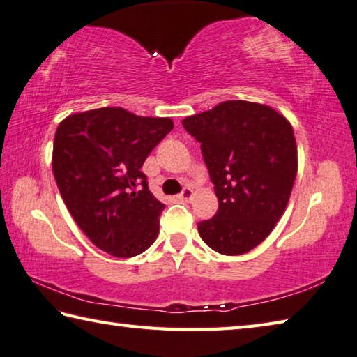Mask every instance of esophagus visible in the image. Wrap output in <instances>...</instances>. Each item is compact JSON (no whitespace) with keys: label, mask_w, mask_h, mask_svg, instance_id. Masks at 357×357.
Returning a JSON list of instances; mask_svg holds the SVG:
<instances>
[{"label":"esophagus","mask_w":357,"mask_h":357,"mask_svg":"<svg viewBox=\"0 0 357 357\" xmlns=\"http://www.w3.org/2000/svg\"><path fill=\"white\" fill-rule=\"evenodd\" d=\"M192 196H194V192H192L191 188H183V191L178 194V199L183 200V202H190L192 199Z\"/></svg>","instance_id":"esophagus-1"}]
</instances>
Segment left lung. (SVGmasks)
<instances>
[{
  "instance_id": "1",
  "label": "left lung",
  "mask_w": 357,
  "mask_h": 357,
  "mask_svg": "<svg viewBox=\"0 0 357 357\" xmlns=\"http://www.w3.org/2000/svg\"><path fill=\"white\" fill-rule=\"evenodd\" d=\"M181 124L200 143L219 200L197 224L200 238L222 255L259 245L287 206L297 176V143L289 121L271 107L225 100Z\"/></svg>"
}]
</instances>
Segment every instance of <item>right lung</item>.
Here are the masks:
<instances>
[{
	"instance_id": "1",
	"label": "right lung",
	"mask_w": 357,
	"mask_h": 357,
	"mask_svg": "<svg viewBox=\"0 0 357 357\" xmlns=\"http://www.w3.org/2000/svg\"><path fill=\"white\" fill-rule=\"evenodd\" d=\"M172 129L171 118L121 107L76 113L57 127L52 172L60 196L80 230L112 257H137L158 236L165 205L141 167Z\"/></svg>"
}]
</instances>
